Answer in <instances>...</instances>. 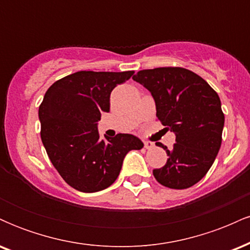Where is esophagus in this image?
<instances>
[{
    "label": "esophagus",
    "mask_w": 250,
    "mask_h": 250,
    "mask_svg": "<svg viewBox=\"0 0 250 250\" xmlns=\"http://www.w3.org/2000/svg\"><path fill=\"white\" fill-rule=\"evenodd\" d=\"M154 143L153 142H150V141H145V148L146 149H151V148H154Z\"/></svg>",
    "instance_id": "obj_1"
}]
</instances>
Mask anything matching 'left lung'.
<instances>
[{
	"label": "left lung",
	"instance_id": "1",
	"mask_svg": "<svg viewBox=\"0 0 250 250\" xmlns=\"http://www.w3.org/2000/svg\"><path fill=\"white\" fill-rule=\"evenodd\" d=\"M133 80L150 91L157 119L176 136L171 149L162 145L168 160L154 169L155 179L168 188L191 187L220 150L225 115L219 95L202 77L180 67L140 70Z\"/></svg>",
	"mask_w": 250,
	"mask_h": 250
}]
</instances>
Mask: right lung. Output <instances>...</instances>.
Segmentation results:
<instances>
[{"label": "right lung", "mask_w": 250, "mask_h": 250, "mask_svg": "<svg viewBox=\"0 0 250 250\" xmlns=\"http://www.w3.org/2000/svg\"><path fill=\"white\" fill-rule=\"evenodd\" d=\"M134 71H77L56 81L39 108L41 140L51 163L74 189L95 193L113 185L130 150L143 148L131 134L100 139L97 122L110 110V93Z\"/></svg>", "instance_id": "1"}]
</instances>
